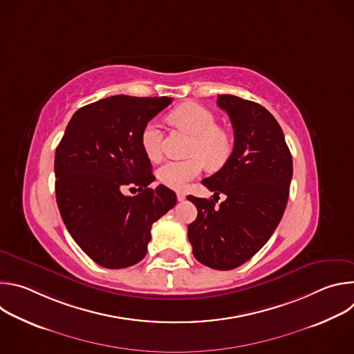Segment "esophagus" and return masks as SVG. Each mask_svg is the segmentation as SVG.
Wrapping results in <instances>:
<instances>
[{"instance_id": "1", "label": "esophagus", "mask_w": 354, "mask_h": 354, "mask_svg": "<svg viewBox=\"0 0 354 354\" xmlns=\"http://www.w3.org/2000/svg\"><path fill=\"white\" fill-rule=\"evenodd\" d=\"M176 197H178L179 201H183V200L186 198V194H185L183 192H178V193H176Z\"/></svg>"}]
</instances>
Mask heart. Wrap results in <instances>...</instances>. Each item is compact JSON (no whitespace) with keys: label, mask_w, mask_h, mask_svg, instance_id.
<instances>
[{"label":"heart","mask_w":354,"mask_h":354,"mask_svg":"<svg viewBox=\"0 0 354 354\" xmlns=\"http://www.w3.org/2000/svg\"><path fill=\"white\" fill-rule=\"evenodd\" d=\"M169 122L193 134L187 154L189 160L168 161L158 169V179L168 187L182 189L203 171L205 162L210 168H218L227 162L232 151V140L227 130L218 126L217 116L206 106L187 102L169 115ZM141 145L151 161L162 156V131L154 122L144 126Z\"/></svg>","instance_id":"obj_1"}]
</instances>
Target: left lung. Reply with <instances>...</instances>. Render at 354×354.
Returning <instances> with one entry per match:
<instances>
[{
  "label": "left lung",
  "mask_w": 354,
  "mask_h": 354,
  "mask_svg": "<svg viewBox=\"0 0 354 354\" xmlns=\"http://www.w3.org/2000/svg\"><path fill=\"white\" fill-rule=\"evenodd\" d=\"M217 105L231 119L234 148L223 168L201 180L214 198L187 196L197 209L187 238L200 263L231 270L254 257L277 228L292 160L280 124L262 105L234 95H218ZM218 194H226L220 207Z\"/></svg>",
  "instance_id": "1"
}]
</instances>
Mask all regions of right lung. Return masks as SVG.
<instances>
[{"label":"right lung","mask_w":354,"mask_h":354,"mask_svg":"<svg viewBox=\"0 0 354 354\" xmlns=\"http://www.w3.org/2000/svg\"><path fill=\"white\" fill-rule=\"evenodd\" d=\"M172 97L115 95L78 109L57 145L56 198L62 218L99 266L122 269L147 254L151 227L176 205V194L156 180L141 145L144 126ZM129 185L139 187L124 196Z\"/></svg>","instance_id":"obj_1"}]
</instances>
